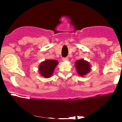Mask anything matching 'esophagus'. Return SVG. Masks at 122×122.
Masks as SVG:
<instances>
[{"mask_svg":"<svg viewBox=\"0 0 122 122\" xmlns=\"http://www.w3.org/2000/svg\"><path fill=\"white\" fill-rule=\"evenodd\" d=\"M68 60V58L67 57H64V58H62V60L63 61H67V60Z\"/></svg>","mask_w":122,"mask_h":122,"instance_id":"esophagus-1","label":"esophagus"}]
</instances>
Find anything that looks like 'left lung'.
Here are the masks:
<instances>
[{"label": "left lung", "instance_id": "left-lung-1", "mask_svg": "<svg viewBox=\"0 0 122 122\" xmlns=\"http://www.w3.org/2000/svg\"><path fill=\"white\" fill-rule=\"evenodd\" d=\"M76 67L78 74L81 76L86 75L90 71V66L87 61L82 59L76 61Z\"/></svg>", "mask_w": 122, "mask_h": 122}]
</instances>
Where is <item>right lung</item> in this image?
Masks as SVG:
<instances>
[{"mask_svg": "<svg viewBox=\"0 0 122 122\" xmlns=\"http://www.w3.org/2000/svg\"><path fill=\"white\" fill-rule=\"evenodd\" d=\"M58 64L56 60H48L41 62L39 67L41 75L45 78H49L52 75L54 70Z\"/></svg>", "mask_w": 122, "mask_h": 122, "instance_id": "right-lung-1", "label": "right lung"}]
</instances>
